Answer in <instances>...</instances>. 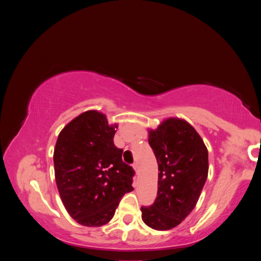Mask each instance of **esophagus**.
Instances as JSON below:
<instances>
[{"instance_id":"34e87169","label":"esophagus","mask_w":261,"mask_h":261,"mask_svg":"<svg viewBox=\"0 0 261 261\" xmlns=\"http://www.w3.org/2000/svg\"><path fill=\"white\" fill-rule=\"evenodd\" d=\"M133 168H134V170L136 171V173H138L139 172V165H138V162H135L133 164Z\"/></svg>"}]
</instances>
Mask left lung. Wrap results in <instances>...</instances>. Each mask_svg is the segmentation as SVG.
Listing matches in <instances>:
<instances>
[{"label":"left lung","instance_id":"left-lung-1","mask_svg":"<svg viewBox=\"0 0 261 261\" xmlns=\"http://www.w3.org/2000/svg\"><path fill=\"white\" fill-rule=\"evenodd\" d=\"M159 168L156 198L143 206V221L158 231L170 230L195 208L208 176V150L192 125L169 118L149 132Z\"/></svg>","mask_w":261,"mask_h":261}]
</instances>
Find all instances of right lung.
I'll return each instance as SVG.
<instances>
[{"label": "right lung", "instance_id": "add662e5", "mask_svg": "<svg viewBox=\"0 0 261 261\" xmlns=\"http://www.w3.org/2000/svg\"><path fill=\"white\" fill-rule=\"evenodd\" d=\"M116 125L87 111L68 123L54 149L55 180L69 216L85 226L108 223L122 197L133 191L135 171L114 145Z\"/></svg>", "mask_w": 261, "mask_h": 261}]
</instances>
